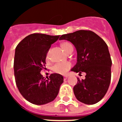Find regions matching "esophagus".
Here are the masks:
<instances>
[{"label": "esophagus", "instance_id": "34e87169", "mask_svg": "<svg viewBox=\"0 0 122 122\" xmlns=\"http://www.w3.org/2000/svg\"><path fill=\"white\" fill-rule=\"evenodd\" d=\"M63 77H64L65 80H66V79L68 78V75H65V76H63Z\"/></svg>", "mask_w": 122, "mask_h": 122}]
</instances>
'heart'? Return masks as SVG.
I'll list each match as a JSON object with an SVG mask.
<instances>
[{"label": "heart", "mask_w": 122, "mask_h": 122, "mask_svg": "<svg viewBox=\"0 0 122 122\" xmlns=\"http://www.w3.org/2000/svg\"><path fill=\"white\" fill-rule=\"evenodd\" d=\"M61 46H62V49H63L65 52L68 53V52L70 51V49L71 48H73L72 45H71L70 43L68 42H63L61 44ZM49 58V52H48L47 54H46V59L48 60ZM71 66V64L70 62H59V63H57L54 65L52 70L55 73H59L60 74H65L69 70V69L70 68Z\"/></svg>", "instance_id": "b5f03b06"}]
</instances>
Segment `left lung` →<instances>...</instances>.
Returning <instances> with one entry per match:
<instances>
[{
  "instance_id": "obj_1",
  "label": "left lung",
  "mask_w": 122,
  "mask_h": 122,
  "mask_svg": "<svg viewBox=\"0 0 122 122\" xmlns=\"http://www.w3.org/2000/svg\"><path fill=\"white\" fill-rule=\"evenodd\" d=\"M59 40L70 41L77 51V62L71 71L86 74L84 79L77 77L73 87L76 98L86 104L98 103L111 82L112 60L107 45L95 32L84 30L62 35Z\"/></svg>"
}]
</instances>
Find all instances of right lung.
Listing matches in <instances>:
<instances>
[{"label": "right lung", "mask_w": 122, "mask_h": 122, "mask_svg": "<svg viewBox=\"0 0 122 122\" xmlns=\"http://www.w3.org/2000/svg\"><path fill=\"white\" fill-rule=\"evenodd\" d=\"M60 35L33 33L24 38L15 49L14 71L16 86L22 97L32 104L42 105L55 100L63 82L61 74L54 73L45 78L46 54Z\"/></svg>", "instance_id": "1"}]
</instances>
